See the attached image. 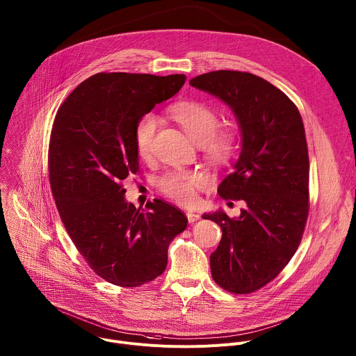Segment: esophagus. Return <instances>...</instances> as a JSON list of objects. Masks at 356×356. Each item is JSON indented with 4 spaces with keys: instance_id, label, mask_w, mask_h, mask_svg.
<instances>
[{
    "instance_id": "34e87169",
    "label": "esophagus",
    "mask_w": 356,
    "mask_h": 356,
    "mask_svg": "<svg viewBox=\"0 0 356 356\" xmlns=\"http://www.w3.org/2000/svg\"><path fill=\"white\" fill-rule=\"evenodd\" d=\"M186 216H187L188 223H194V222H197V220L200 219V215H198V213H194V212H187Z\"/></svg>"
}]
</instances>
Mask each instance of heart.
I'll use <instances>...</instances> for the list:
<instances>
[{
    "label": "heart",
    "instance_id": "1",
    "mask_svg": "<svg viewBox=\"0 0 356 356\" xmlns=\"http://www.w3.org/2000/svg\"><path fill=\"white\" fill-rule=\"evenodd\" d=\"M170 118L201 148L212 165L232 161L238 147V131L234 126H220L218 112L205 102L190 99L170 106ZM158 120L154 115H144L134 127V144L138 156L148 161L154 151V137ZM208 177L201 172H172L159 181V188L169 198L180 204H193L197 191L207 187Z\"/></svg>",
    "mask_w": 356,
    "mask_h": 356
}]
</instances>
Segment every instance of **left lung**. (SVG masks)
<instances>
[{
    "mask_svg": "<svg viewBox=\"0 0 356 356\" xmlns=\"http://www.w3.org/2000/svg\"><path fill=\"white\" fill-rule=\"evenodd\" d=\"M190 86L215 95L233 112L241 136L233 173L218 187L225 200H241L240 216L223 209L204 213L222 229L211 254L213 280L234 294L273 280L296 254L309 201V156L302 118L291 99L247 72L215 70Z\"/></svg>",
    "mask_w": 356,
    "mask_h": 356,
    "instance_id": "8db88e82",
    "label": "left lung"
}]
</instances>
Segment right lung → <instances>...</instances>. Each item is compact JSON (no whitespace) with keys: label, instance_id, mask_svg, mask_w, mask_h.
<instances>
[{"label":"right lung","instance_id":"obj_1","mask_svg":"<svg viewBox=\"0 0 356 356\" xmlns=\"http://www.w3.org/2000/svg\"><path fill=\"white\" fill-rule=\"evenodd\" d=\"M186 74L98 73L80 83L58 109L49 143L55 204L91 269L120 287H138L163 273L170 241L187 227L175 207L154 200L130 204L123 181L140 169L137 122L173 97Z\"/></svg>","mask_w":356,"mask_h":356}]
</instances>
